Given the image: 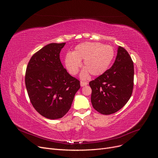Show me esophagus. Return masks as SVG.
Instances as JSON below:
<instances>
[{
    "label": "esophagus",
    "instance_id": "esophagus-1",
    "mask_svg": "<svg viewBox=\"0 0 158 158\" xmlns=\"http://www.w3.org/2000/svg\"><path fill=\"white\" fill-rule=\"evenodd\" d=\"M81 87H83V86H85V85H87V82H85V81H81Z\"/></svg>",
    "mask_w": 158,
    "mask_h": 158
}]
</instances>
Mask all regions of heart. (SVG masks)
Instances as JSON below:
<instances>
[{
    "mask_svg": "<svg viewBox=\"0 0 158 158\" xmlns=\"http://www.w3.org/2000/svg\"><path fill=\"white\" fill-rule=\"evenodd\" d=\"M114 55V49L110 45L85 42L77 45L73 52L66 54L65 65L71 74L76 75L81 66V60H84L81 77L86 79L89 74L99 76L109 69Z\"/></svg>",
    "mask_w": 158,
    "mask_h": 158,
    "instance_id": "heart-1",
    "label": "heart"
}]
</instances>
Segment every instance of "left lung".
I'll return each mask as SVG.
<instances>
[{
    "instance_id": "obj_1",
    "label": "left lung",
    "mask_w": 158,
    "mask_h": 158,
    "mask_svg": "<svg viewBox=\"0 0 158 158\" xmlns=\"http://www.w3.org/2000/svg\"><path fill=\"white\" fill-rule=\"evenodd\" d=\"M134 73L131 56L124 48L119 46L110 68L89 82L94 109L102 114L109 115L124 106L132 93Z\"/></svg>"
}]
</instances>
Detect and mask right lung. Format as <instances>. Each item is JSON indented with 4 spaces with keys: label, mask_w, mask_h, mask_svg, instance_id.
Instances as JSON below:
<instances>
[{
    "label": "right lung",
    "mask_w": 158,
    "mask_h": 158,
    "mask_svg": "<svg viewBox=\"0 0 158 158\" xmlns=\"http://www.w3.org/2000/svg\"><path fill=\"white\" fill-rule=\"evenodd\" d=\"M65 43H51L31 58L25 82L31 102L42 116L56 119L70 109L80 81L71 76L60 60V52Z\"/></svg>",
    "instance_id": "add662e5"
}]
</instances>
